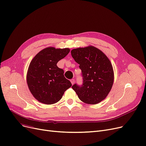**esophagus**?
Returning <instances> with one entry per match:
<instances>
[{
  "label": "esophagus",
  "mask_w": 146,
  "mask_h": 146,
  "mask_svg": "<svg viewBox=\"0 0 146 146\" xmlns=\"http://www.w3.org/2000/svg\"><path fill=\"white\" fill-rule=\"evenodd\" d=\"M70 82H71L72 84V85H73V84H74V79H71V80H70Z\"/></svg>",
  "instance_id": "34e87169"
}]
</instances>
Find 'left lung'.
Segmentation results:
<instances>
[{"instance_id":"8db88e82","label":"left lung","mask_w":146,"mask_h":146,"mask_svg":"<svg viewBox=\"0 0 146 146\" xmlns=\"http://www.w3.org/2000/svg\"><path fill=\"white\" fill-rule=\"evenodd\" d=\"M72 57L79 64L84 84L72 86L79 98L86 104H96L108 96L114 82V72L110 60L94 46L71 50Z\"/></svg>"}]
</instances>
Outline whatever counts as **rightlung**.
Segmentation results:
<instances>
[{
	"label": "right lung",
	"instance_id": "1",
	"mask_svg": "<svg viewBox=\"0 0 146 146\" xmlns=\"http://www.w3.org/2000/svg\"><path fill=\"white\" fill-rule=\"evenodd\" d=\"M69 52V48L48 47L40 50L31 61L27 83L30 92L38 101L45 104H55L72 86L71 82L64 77V70L56 66Z\"/></svg>",
	"mask_w": 146,
	"mask_h": 146
}]
</instances>
